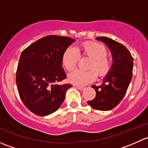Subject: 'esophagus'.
<instances>
[{
  "label": "esophagus",
  "instance_id": "1",
  "mask_svg": "<svg viewBox=\"0 0 148 148\" xmlns=\"http://www.w3.org/2000/svg\"><path fill=\"white\" fill-rule=\"evenodd\" d=\"M75 87H77V89H79V90H84L85 89V87L84 86H75Z\"/></svg>",
  "mask_w": 148,
  "mask_h": 148
}]
</instances>
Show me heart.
Here are the masks:
<instances>
[{
    "label": "heart",
    "mask_w": 148,
    "mask_h": 148,
    "mask_svg": "<svg viewBox=\"0 0 148 148\" xmlns=\"http://www.w3.org/2000/svg\"><path fill=\"white\" fill-rule=\"evenodd\" d=\"M107 49L104 46L96 42L88 41L82 44L77 49L69 47L64 51L62 57V66L71 71L75 69L79 56L90 59L86 68L88 71L75 70L69 75V80L77 85H85L93 81L96 74L103 77L110 71L112 62L107 56Z\"/></svg>",
    "instance_id": "heart-1"
}]
</instances>
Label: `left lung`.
Wrapping results in <instances>:
<instances>
[{
    "label": "left lung",
    "instance_id": "obj_1",
    "mask_svg": "<svg viewBox=\"0 0 148 148\" xmlns=\"http://www.w3.org/2000/svg\"><path fill=\"white\" fill-rule=\"evenodd\" d=\"M108 46L112 55L113 64L101 86L92 85L96 97L87 103L95 110L108 111L114 108L126 94L132 77L133 57L123 44L104 36L97 37Z\"/></svg>",
    "mask_w": 148,
    "mask_h": 148
}]
</instances>
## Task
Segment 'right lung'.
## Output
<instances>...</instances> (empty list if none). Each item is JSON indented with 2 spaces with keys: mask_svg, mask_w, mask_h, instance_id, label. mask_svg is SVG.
<instances>
[{
  "mask_svg": "<svg viewBox=\"0 0 148 148\" xmlns=\"http://www.w3.org/2000/svg\"><path fill=\"white\" fill-rule=\"evenodd\" d=\"M74 41L67 36H47L22 51L16 71L17 89L25 106L36 115L56 111L72 86L56 83L66 78L62 67V54Z\"/></svg>",
  "mask_w": 148,
  "mask_h": 148,
  "instance_id": "add662e5",
  "label": "right lung"
}]
</instances>
